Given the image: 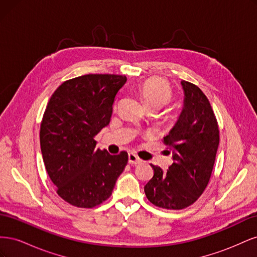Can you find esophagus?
<instances>
[{
    "label": "esophagus",
    "mask_w": 257,
    "mask_h": 257,
    "mask_svg": "<svg viewBox=\"0 0 257 257\" xmlns=\"http://www.w3.org/2000/svg\"><path fill=\"white\" fill-rule=\"evenodd\" d=\"M128 163L131 165H138V164H142L143 160L139 159L136 154L130 153L128 154Z\"/></svg>",
    "instance_id": "esophagus-1"
}]
</instances>
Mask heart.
I'll use <instances>...</instances> for the list:
<instances>
[{
  "instance_id": "obj_1",
  "label": "heart",
  "mask_w": 257,
  "mask_h": 257,
  "mask_svg": "<svg viewBox=\"0 0 257 257\" xmlns=\"http://www.w3.org/2000/svg\"><path fill=\"white\" fill-rule=\"evenodd\" d=\"M136 90L148 108L159 109L166 105L172 98V89L168 83L155 77L139 82Z\"/></svg>"
}]
</instances>
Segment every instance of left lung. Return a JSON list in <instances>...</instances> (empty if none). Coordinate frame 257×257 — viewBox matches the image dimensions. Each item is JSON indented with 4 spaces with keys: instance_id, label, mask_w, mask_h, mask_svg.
<instances>
[{
    "instance_id": "8db88e82",
    "label": "left lung",
    "mask_w": 257,
    "mask_h": 257,
    "mask_svg": "<svg viewBox=\"0 0 257 257\" xmlns=\"http://www.w3.org/2000/svg\"><path fill=\"white\" fill-rule=\"evenodd\" d=\"M184 105L176 125L164 137L174 162L166 173L151 164V180L145 185L154 206L181 210L193 205L209 183L220 143V132L209 99L197 85L181 81Z\"/></svg>"
}]
</instances>
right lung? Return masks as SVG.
Listing matches in <instances>:
<instances>
[{"instance_id": "obj_1", "label": "right lung", "mask_w": 257, "mask_h": 257, "mask_svg": "<svg viewBox=\"0 0 257 257\" xmlns=\"http://www.w3.org/2000/svg\"><path fill=\"white\" fill-rule=\"evenodd\" d=\"M126 77L89 74L64 81L53 92L40 131L44 164L58 195L78 208L110 197L127 164V152L110 155L94 137L110 122L115 95Z\"/></svg>"}]
</instances>
